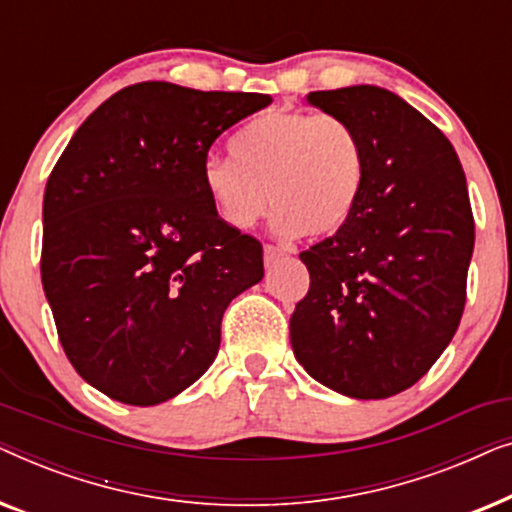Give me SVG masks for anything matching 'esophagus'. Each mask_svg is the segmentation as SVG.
<instances>
[{
	"mask_svg": "<svg viewBox=\"0 0 512 512\" xmlns=\"http://www.w3.org/2000/svg\"><path fill=\"white\" fill-rule=\"evenodd\" d=\"M286 256V251L282 249V247H275V244H265V249H263V261H265V265H275L277 261H282V258Z\"/></svg>",
	"mask_w": 512,
	"mask_h": 512,
	"instance_id": "esophagus-1",
	"label": "esophagus"
}]
</instances>
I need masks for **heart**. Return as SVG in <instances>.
Masks as SVG:
<instances>
[{
	"instance_id": "obj_1",
	"label": "heart",
	"mask_w": 512,
	"mask_h": 512,
	"mask_svg": "<svg viewBox=\"0 0 512 512\" xmlns=\"http://www.w3.org/2000/svg\"><path fill=\"white\" fill-rule=\"evenodd\" d=\"M366 170V149L345 118L272 109L237 132L233 156L212 153L200 174L228 226L251 228L272 202L282 235L328 237L352 219Z\"/></svg>"
}]
</instances>
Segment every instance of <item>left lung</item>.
Listing matches in <instances>:
<instances>
[{
  "mask_svg": "<svg viewBox=\"0 0 512 512\" xmlns=\"http://www.w3.org/2000/svg\"><path fill=\"white\" fill-rule=\"evenodd\" d=\"M366 149V184L345 228L300 254L310 291L291 314L300 366L349 398L408 389L450 345L466 305L475 223L450 139L377 86L317 90Z\"/></svg>",
  "mask_w": 512,
  "mask_h": 512,
  "instance_id": "8db88e82",
  "label": "left lung"
}]
</instances>
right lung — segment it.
Wrapping results in <instances>:
<instances>
[{
  "label": "right lung",
  "mask_w": 512,
  "mask_h": 512,
  "mask_svg": "<svg viewBox=\"0 0 512 512\" xmlns=\"http://www.w3.org/2000/svg\"><path fill=\"white\" fill-rule=\"evenodd\" d=\"M270 95L144 81L90 114L48 177L41 284L60 345L114 401L158 405L212 366L263 247L202 186L214 139Z\"/></svg>",
  "instance_id": "1"
}]
</instances>
